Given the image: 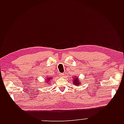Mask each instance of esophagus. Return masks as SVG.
Returning a JSON list of instances; mask_svg holds the SVG:
<instances>
[{
    "mask_svg": "<svg viewBox=\"0 0 124 124\" xmlns=\"http://www.w3.org/2000/svg\"><path fill=\"white\" fill-rule=\"evenodd\" d=\"M59 76H60V77H64V73H60V74H59Z\"/></svg>",
    "mask_w": 124,
    "mask_h": 124,
    "instance_id": "34e87169",
    "label": "esophagus"
}]
</instances>
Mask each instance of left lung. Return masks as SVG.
I'll return each mask as SVG.
<instances>
[{
  "label": "left lung",
  "instance_id": "1",
  "mask_svg": "<svg viewBox=\"0 0 124 124\" xmlns=\"http://www.w3.org/2000/svg\"><path fill=\"white\" fill-rule=\"evenodd\" d=\"M73 79V84H74L76 86H79V85H80V82L79 80V79L78 77H76L75 76H74V78H72Z\"/></svg>",
  "mask_w": 124,
  "mask_h": 124
}]
</instances>
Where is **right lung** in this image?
Instances as JSON below:
<instances>
[{
	"mask_svg": "<svg viewBox=\"0 0 124 124\" xmlns=\"http://www.w3.org/2000/svg\"><path fill=\"white\" fill-rule=\"evenodd\" d=\"M47 79H46V81L45 82L46 83H49V81H50V80L51 79H52V77H47V78H46Z\"/></svg>",
	"mask_w": 124,
	"mask_h": 124,
	"instance_id": "add662e5",
	"label": "right lung"
}]
</instances>
